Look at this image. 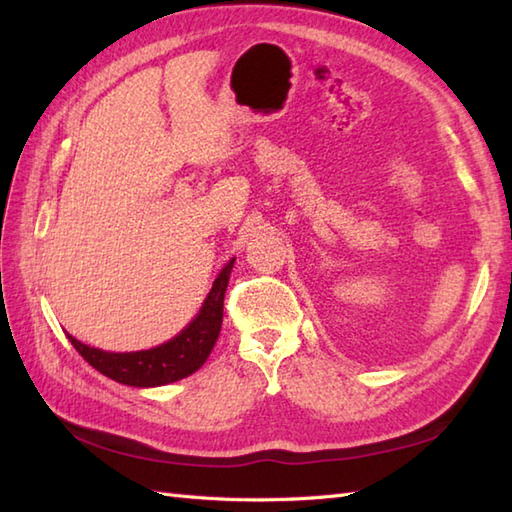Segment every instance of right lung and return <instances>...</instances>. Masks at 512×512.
Segmentation results:
<instances>
[{
    "label": "right lung",
    "mask_w": 512,
    "mask_h": 512,
    "mask_svg": "<svg viewBox=\"0 0 512 512\" xmlns=\"http://www.w3.org/2000/svg\"><path fill=\"white\" fill-rule=\"evenodd\" d=\"M233 262L235 259H231L213 281V288L209 297L204 299V306L198 312V317L167 343L143 352L116 354L85 345L70 334L68 339L85 361L94 369H99L107 378L116 380V383L132 387H158L187 378L204 365L217 336H220L224 317V292L228 286V277H231Z\"/></svg>",
    "instance_id": "add662e5"
}]
</instances>
